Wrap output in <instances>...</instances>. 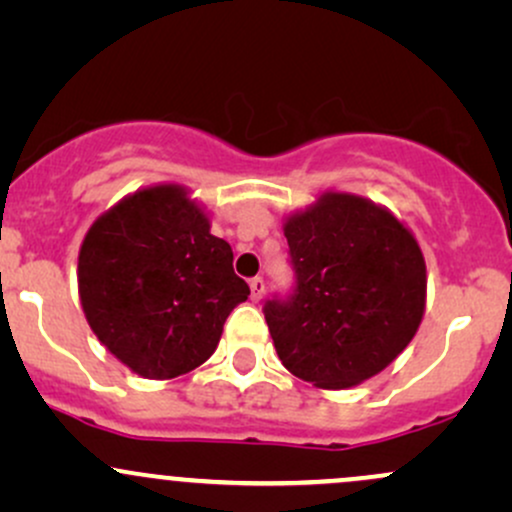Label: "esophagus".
Instances as JSON below:
<instances>
[{
	"instance_id": "1",
	"label": "esophagus",
	"mask_w": 512,
	"mask_h": 512,
	"mask_svg": "<svg viewBox=\"0 0 512 512\" xmlns=\"http://www.w3.org/2000/svg\"><path fill=\"white\" fill-rule=\"evenodd\" d=\"M264 296V279L262 276H255V279H250V298L252 301H260Z\"/></svg>"
}]
</instances>
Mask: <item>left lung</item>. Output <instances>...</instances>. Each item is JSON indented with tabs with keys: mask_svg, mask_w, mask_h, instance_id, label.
<instances>
[{
	"mask_svg": "<svg viewBox=\"0 0 512 512\" xmlns=\"http://www.w3.org/2000/svg\"><path fill=\"white\" fill-rule=\"evenodd\" d=\"M296 286L264 303L281 363L322 390L373 378L407 349L426 308L419 243L385 207L325 192L284 223Z\"/></svg>",
	"mask_w": 512,
	"mask_h": 512,
	"instance_id": "left-lung-1",
	"label": "left lung"
}]
</instances>
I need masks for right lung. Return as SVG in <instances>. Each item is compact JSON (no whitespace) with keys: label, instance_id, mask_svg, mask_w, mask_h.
<instances>
[{"label":"right lung","instance_id":"right-lung-1","mask_svg":"<svg viewBox=\"0 0 512 512\" xmlns=\"http://www.w3.org/2000/svg\"><path fill=\"white\" fill-rule=\"evenodd\" d=\"M180 185L137 190L98 216L79 250L81 308L93 334L142 378H178L216 351L250 286L233 250Z\"/></svg>","mask_w":512,"mask_h":512}]
</instances>
